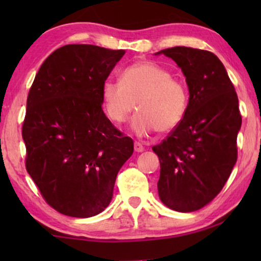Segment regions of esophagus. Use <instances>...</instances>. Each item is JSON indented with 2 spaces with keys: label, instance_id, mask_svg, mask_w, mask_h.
<instances>
[{
  "label": "esophagus",
  "instance_id": "obj_1",
  "mask_svg": "<svg viewBox=\"0 0 261 261\" xmlns=\"http://www.w3.org/2000/svg\"><path fill=\"white\" fill-rule=\"evenodd\" d=\"M134 149H135V152L140 153V152H144L145 151V147H144V145L141 144V142L135 141L134 142Z\"/></svg>",
  "mask_w": 261,
  "mask_h": 261
}]
</instances>
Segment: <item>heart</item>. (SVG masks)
<instances>
[{
    "label": "heart",
    "instance_id": "obj_1",
    "mask_svg": "<svg viewBox=\"0 0 261 261\" xmlns=\"http://www.w3.org/2000/svg\"><path fill=\"white\" fill-rule=\"evenodd\" d=\"M107 116L122 123L137 109L132 127L140 135L170 133L179 126L189 106L188 88L171 72L151 60H139L121 72L120 82L107 80L102 85Z\"/></svg>",
    "mask_w": 261,
    "mask_h": 261
}]
</instances>
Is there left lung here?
<instances>
[{"label":"left lung","instance_id":"obj_1","mask_svg":"<svg viewBox=\"0 0 261 261\" xmlns=\"http://www.w3.org/2000/svg\"><path fill=\"white\" fill-rule=\"evenodd\" d=\"M160 53L183 71L190 96L179 126L152 147L160 162L159 197L176 212H196L220 194L237 163L238 95L214 53L185 46Z\"/></svg>","mask_w":261,"mask_h":261}]
</instances>
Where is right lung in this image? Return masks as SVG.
Wrapping results in <instances>:
<instances>
[{"label":"right lung","mask_w":261,"mask_h":261,"mask_svg":"<svg viewBox=\"0 0 261 261\" xmlns=\"http://www.w3.org/2000/svg\"><path fill=\"white\" fill-rule=\"evenodd\" d=\"M124 49L65 45L35 74L22 124L26 170L48 205L91 217L112 201L134 144L102 109V85Z\"/></svg>","instance_id":"obj_1"}]
</instances>
